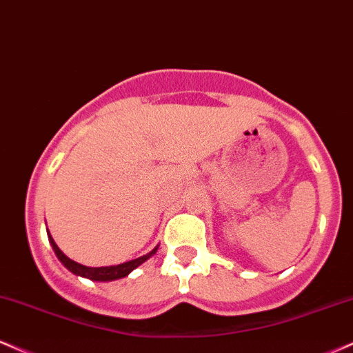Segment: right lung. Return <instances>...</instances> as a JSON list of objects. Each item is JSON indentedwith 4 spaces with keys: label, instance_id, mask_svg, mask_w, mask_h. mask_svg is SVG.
<instances>
[{
    "label": "right lung",
    "instance_id": "right-lung-1",
    "mask_svg": "<svg viewBox=\"0 0 353 353\" xmlns=\"http://www.w3.org/2000/svg\"><path fill=\"white\" fill-rule=\"evenodd\" d=\"M48 238H49V243H51L54 252H56V256L59 258V261L62 264H64L65 268L69 269L72 274L76 276H81V277H87V279L90 281H101V283H105V281H115V279H120V277H125L130 274L134 269H137L140 266V264L145 263L148 258H152L153 254H155L157 250H159V246L153 248V251L148 252V254L142 256V258H137V259H132V261H127V263H122V264H117V266H105V268H87V266H82V264L76 263V261L69 259L68 256L62 252L59 248H57V244L54 243L52 236L49 234L48 231Z\"/></svg>",
    "mask_w": 353,
    "mask_h": 353
}]
</instances>
